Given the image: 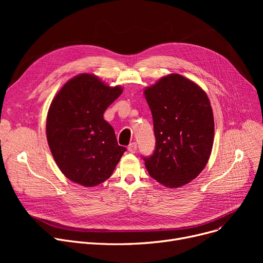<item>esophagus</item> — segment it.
<instances>
[{
  "label": "esophagus",
  "mask_w": 263,
  "mask_h": 263,
  "mask_svg": "<svg viewBox=\"0 0 263 263\" xmlns=\"http://www.w3.org/2000/svg\"><path fill=\"white\" fill-rule=\"evenodd\" d=\"M128 150H129V153H131V154H135V151L137 150V145H136V143H131V144L128 146Z\"/></svg>",
  "instance_id": "1"
}]
</instances>
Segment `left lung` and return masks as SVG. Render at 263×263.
Returning <instances> with one entry per match:
<instances>
[{
	"label": "left lung",
	"instance_id": "8db88e82",
	"mask_svg": "<svg viewBox=\"0 0 263 263\" xmlns=\"http://www.w3.org/2000/svg\"><path fill=\"white\" fill-rule=\"evenodd\" d=\"M154 119L156 148L142 156L149 175L178 187L196 178L208 162L214 119L208 96L194 82L173 73L145 89Z\"/></svg>",
	"mask_w": 263,
	"mask_h": 263
}]
</instances>
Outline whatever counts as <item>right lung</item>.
<instances>
[{
  "mask_svg": "<svg viewBox=\"0 0 263 263\" xmlns=\"http://www.w3.org/2000/svg\"><path fill=\"white\" fill-rule=\"evenodd\" d=\"M98 78L83 73L68 81L53 99L47 139L62 173L84 186L100 184L113 174L127 149L119 146L104 110L121 95Z\"/></svg>",
  "mask_w": 263,
  "mask_h": 263,
  "instance_id": "add662e5",
  "label": "right lung"
}]
</instances>
